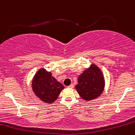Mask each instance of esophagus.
Listing matches in <instances>:
<instances>
[{
  "mask_svg": "<svg viewBox=\"0 0 135 135\" xmlns=\"http://www.w3.org/2000/svg\"><path fill=\"white\" fill-rule=\"evenodd\" d=\"M68 88H73V87H74V85H73V84H71L70 85H69V86H68Z\"/></svg>",
  "mask_w": 135,
  "mask_h": 135,
  "instance_id": "34e87169",
  "label": "esophagus"
}]
</instances>
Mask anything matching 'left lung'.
<instances>
[{"mask_svg": "<svg viewBox=\"0 0 135 135\" xmlns=\"http://www.w3.org/2000/svg\"><path fill=\"white\" fill-rule=\"evenodd\" d=\"M105 79L100 68L91 64L78 77L75 89L85 101H91L100 96L105 88Z\"/></svg>", "mask_w": 135, "mask_h": 135, "instance_id": "8db88e82", "label": "left lung"}]
</instances>
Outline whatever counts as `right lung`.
I'll return each mask as SVG.
<instances>
[{
    "label": "right lung",
    "mask_w": 135,
    "mask_h": 135,
    "mask_svg": "<svg viewBox=\"0 0 135 135\" xmlns=\"http://www.w3.org/2000/svg\"><path fill=\"white\" fill-rule=\"evenodd\" d=\"M32 88L35 95L43 102L52 104L64 86L52 77L51 72L41 68L32 80Z\"/></svg>",
    "instance_id": "obj_1"
}]
</instances>
